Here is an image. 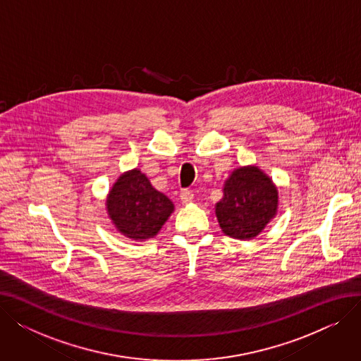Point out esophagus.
<instances>
[{
	"label": "esophagus",
	"mask_w": 361,
	"mask_h": 361,
	"mask_svg": "<svg viewBox=\"0 0 361 361\" xmlns=\"http://www.w3.org/2000/svg\"><path fill=\"white\" fill-rule=\"evenodd\" d=\"M180 197H181V202H183V203H190V202H193L195 195H193L192 190H183L181 195H180Z\"/></svg>",
	"instance_id": "34e87169"
}]
</instances>
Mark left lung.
<instances>
[{
	"mask_svg": "<svg viewBox=\"0 0 361 361\" xmlns=\"http://www.w3.org/2000/svg\"><path fill=\"white\" fill-rule=\"evenodd\" d=\"M276 209L278 190L272 180L257 166H241L225 181L215 214L226 235L249 240L262 233Z\"/></svg>",
	"mask_w": 361,
	"mask_h": 361,
	"instance_id": "1",
	"label": "left lung"
}]
</instances>
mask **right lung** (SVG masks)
I'll return each mask as SVG.
<instances>
[{"label":"right lung","mask_w":361,"mask_h":361,"mask_svg":"<svg viewBox=\"0 0 361 361\" xmlns=\"http://www.w3.org/2000/svg\"><path fill=\"white\" fill-rule=\"evenodd\" d=\"M108 215L116 228L131 240L155 237L173 214L174 204L152 187L140 171L131 169L112 185L106 199Z\"/></svg>","instance_id":"add662e5"}]
</instances>
